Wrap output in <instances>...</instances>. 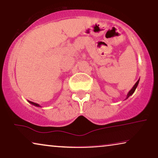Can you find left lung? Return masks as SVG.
Returning a JSON list of instances; mask_svg holds the SVG:
<instances>
[{
	"label": "left lung",
	"mask_w": 158,
	"mask_h": 158,
	"mask_svg": "<svg viewBox=\"0 0 158 158\" xmlns=\"http://www.w3.org/2000/svg\"><path fill=\"white\" fill-rule=\"evenodd\" d=\"M139 81H140V79L138 80L137 81V82H136V83L135 84V85H134L133 86V88H132L130 91H129V92L128 93V94H127V96H126V99H127V98H128L129 96H131L132 94H133L134 92H135V89H136V88H137V86H138V83H139Z\"/></svg>",
	"instance_id": "8db88e82"
}]
</instances>
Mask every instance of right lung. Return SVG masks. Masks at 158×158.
Masks as SVG:
<instances>
[{
	"label": "right lung",
	"instance_id": "right-lung-1",
	"mask_svg": "<svg viewBox=\"0 0 158 158\" xmlns=\"http://www.w3.org/2000/svg\"><path fill=\"white\" fill-rule=\"evenodd\" d=\"M28 102H29L30 103H31L32 105H34L35 106H37V107H41L40 106L38 103H34V102H30V101H27Z\"/></svg>",
	"mask_w": 158,
	"mask_h": 158
}]
</instances>
